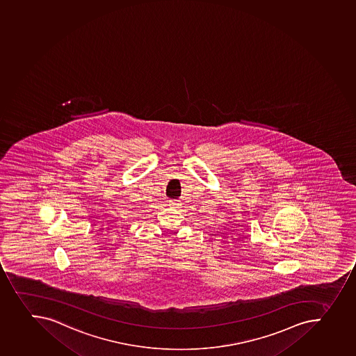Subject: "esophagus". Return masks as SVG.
I'll list each match as a JSON object with an SVG mask.
<instances>
[{"instance_id": "34e87169", "label": "esophagus", "mask_w": 356, "mask_h": 356, "mask_svg": "<svg viewBox=\"0 0 356 356\" xmlns=\"http://www.w3.org/2000/svg\"><path fill=\"white\" fill-rule=\"evenodd\" d=\"M170 207H173L175 210H179L181 207V202L179 200H170Z\"/></svg>"}]
</instances>
